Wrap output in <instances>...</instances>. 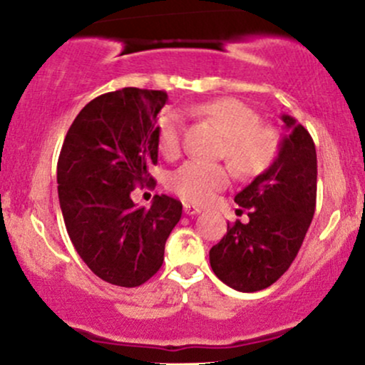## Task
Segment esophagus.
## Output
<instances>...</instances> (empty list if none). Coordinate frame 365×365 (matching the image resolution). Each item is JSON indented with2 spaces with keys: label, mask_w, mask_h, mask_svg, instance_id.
<instances>
[{
  "label": "esophagus",
  "mask_w": 365,
  "mask_h": 365,
  "mask_svg": "<svg viewBox=\"0 0 365 365\" xmlns=\"http://www.w3.org/2000/svg\"><path fill=\"white\" fill-rule=\"evenodd\" d=\"M183 211H185V215L192 216V215H199L202 209H200L199 206H195V204H190V202H185L183 204Z\"/></svg>",
  "instance_id": "1"
}]
</instances>
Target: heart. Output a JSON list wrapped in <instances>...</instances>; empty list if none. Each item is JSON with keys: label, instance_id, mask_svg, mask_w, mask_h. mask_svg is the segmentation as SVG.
<instances>
[{"label": "heart", "instance_id": "1", "mask_svg": "<svg viewBox=\"0 0 365 365\" xmlns=\"http://www.w3.org/2000/svg\"><path fill=\"white\" fill-rule=\"evenodd\" d=\"M199 115L211 120L223 132L226 156L242 177H255L269 168L282 150V133L261 123V116L249 104L235 98H220L200 104ZM182 145V116L166 111L158 120V148L165 158L178 156ZM230 182L223 165L190 159L170 175V188L194 204H206Z\"/></svg>", "mask_w": 365, "mask_h": 365}]
</instances>
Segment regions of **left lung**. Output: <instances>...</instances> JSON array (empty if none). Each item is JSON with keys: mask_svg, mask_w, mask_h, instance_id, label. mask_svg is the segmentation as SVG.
Returning a JSON list of instances; mask_svg holds the SVG:
<instances>
[{"mask_svg": "<svg viewBox=\"0 0 365 365\" xmlns=\"http://www.w3.org/2000/svg\"><path fill=\"white\" fill-rule=\"evenodd\" d=\"M282 120L290 133L276 161L235 195L249 221L228 225L209 250L215 274L238 292L264 290L287 273L316 211V145L295 118Z\"/></svg>", "mask_w": 365, "mask_h": 365, "instance_id": "obj_1", "label": "left lung"}]
</instances>
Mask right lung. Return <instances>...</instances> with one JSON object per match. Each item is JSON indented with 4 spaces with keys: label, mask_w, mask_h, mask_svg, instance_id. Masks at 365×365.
<instances>
[{
    "label": "right lung",
    "mask_w": 365,
    "mask_h": 365,
    "mask_svg": "<svg viewBox=\"0 0 365 365\" xmlns=\"http://www.w3.org/2000/svg\"><path fill=\"white\" fill-rule=\"evenodd\" d=\"M165 91L106 92L82 108L58 158V195L66 232L82 261L104 282L133 288L153 278L165 244L182 217V202L154 195L135 207L137 185L154 187L158 113Z\"/></svg>",
    "instance_id": "add662e5"
}]
</instances>
